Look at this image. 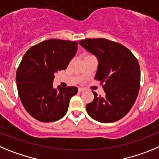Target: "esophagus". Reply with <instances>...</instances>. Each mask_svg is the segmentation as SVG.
I'll return each mask as SVG.
<instances>
[{"instance_id":"esophagus-1","label":"esophagus","mask_w":159,"mask_h":159,"mask_svg":"<svg viewBox=\"0 0 159 159\" xmlns=\"http://www.w3.org/2000/svg\"><path fill=\"white\" fill-rule=\"evenodd\" d=\"M84 89L83 88H78V92L79 93H81V92H83V91H84Z\"/></svg>"}]
</instances>
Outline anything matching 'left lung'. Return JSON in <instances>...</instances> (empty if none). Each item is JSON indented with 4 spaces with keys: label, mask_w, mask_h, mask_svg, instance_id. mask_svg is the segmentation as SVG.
<instances>
[{
    "label": "left lung",
    "mask_w": 159,
    "mask_h": 159,
    "mask_svg": "<svg viewBox=\"0 0 159 159\" xmlns=\"http://www.w3.org/2000/svg\"><path fill=\"white\" fill-rule=\"evenodd\" d=\"M98 60L96 80L104 84V96L86 104L89 116L101 123H112L125 116L135 104L140 87V69L132 53L106 39H86L79 42Z\"/></svg>",
    "instance_id": "8db88e82"
}]
</instances>
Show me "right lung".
Wrapping results in <instances>:
<instances>
[{
    "instance_id": "1",
    "label": "right lung",
    "mask_w": 159,
    "mask_h": 159,
    "mask_svg": "<svg viewBox=\"0 0 159 159\" xmlns=\"http://www.w3.org/2000/svg\"><path fill=\"white\" fill-rule=\"evenodd\" d=\"M78 43L52 39L33 46L23 57L16 80L20 101L28 113L41 122H54L66 115L74 86L53 88L55 74L66 70L76 55Z\"/></svg>"
}]
</instances>
